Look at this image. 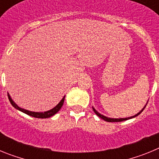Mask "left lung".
Wrapping results in <instances>:
<instances>
[{
    "instance_id": "1",
    "label": "left lung",
    "mask_w": 159,
    "mask_h": 159,
    "mask_svg": "<svg viewBox=\"0 0 159 159\" xmlns=\"http://www.w3.org/2000/svg\"><path fill=\"white\" fill-rule=\"evenodd\" d=\"M145 107H146V106L144 107H143V109H142V111H140L139 112V113L136 114L135 116H131V117L125 118V119H111V118H107V117H106V116H102V115H101L100 113H99V112L95 110V108H94V107H92V109H93L94 112H95V113L96 114L97 116H99V118H101V119H103V120H105V121H107V122H122V121H124V120H127V119H132V118H134V117H136V116H139V115L140 113H141L142 111H143V110H144V108H145Z\"/></svg>"
}]
</instances>
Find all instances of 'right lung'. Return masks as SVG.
Instances as JSON below:
<instances>
[{
  "instance_id": "right-lung-1",
  "label": "right lung",
  "mask_w": 159,
  "mask_h": 159,
  "mask_svg": "<svg viewBox=\"0 0 159 159\" xmlns=\"http://www.w3.org/2000/svg\"><path fill=\"white\" fill-rule=\"evenodd\" d=\"M8 99H9V101H10L11 104L12 105V107H14L16 108V109H17V110L24 112V113L27 114V115L32 116V117L39 118V119H47V118H49V117H51V116H54L55 114H57V112L60 110V108L62 107L63 104H64V98H65V96H64V98H63V99L60 100V102H59L58 104L54 108L51 109V110H49V111H44V112H34V111H30L25 110V109H23V108L17 106V104H16V103L14 102V101L12 100V98H11L10 95H8Z\"/></svg>"
}]
</instances>
